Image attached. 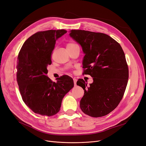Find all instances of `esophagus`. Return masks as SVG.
Listing matches in <instances>:
<instances>
[{"instance_id":"1","label":"esophagus","mask_w":146,"mask_h":146,"mask_svg":"<svg viewBox=\"0 0 146 146\" xmlns=\"http://www.w3.org/2000/svg\"><path fill=\"white\" fill-rule=\"evenodd\" d=\"M73 80H74V86H76L77 85V80L75 78H73Z\"/></svg>"}]
</instances>
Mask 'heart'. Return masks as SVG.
Here are the masks:
<instances>
[{
    "label": "heart",
    "instance_id": "1",
    "mask_svg": "<svg viewBox=\"0 0 146 146\" xmlns=\"http://www.w3.org/2000/svg\"><path fill=\"white\" fill-rule=\"evenodd\" d=\"M78 45L77 44H76L74 42H68L67 44H66V47H67V49L68 48H73L75 46H77Z\"/></svg>",
    "mask_w": 146,
    "mask_h": 146
}]
</instances>
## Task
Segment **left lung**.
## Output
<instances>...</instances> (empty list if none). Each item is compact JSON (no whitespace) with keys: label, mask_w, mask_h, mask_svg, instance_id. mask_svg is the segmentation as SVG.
Listing matches in <instances>:
<instances>
[{"label":"left lung","mask_w":146,"mask_h":146,"mask_svg":"<svg viewBox=\"0 0 146 146\" xmlns=\"http://www.w3.org/2000/svg\"><path fill=\"white\" fill-rule=\"evenodd\" d=\"M69 35L85 53L83 74L93 78L89 87L83 79L77 81L84 90L80 108L93 117L106 115L118 106L127 84L129 69L124 51L115 40L105 33L72 30Z\"/></svg>","instance_id":"obj_1"}]
</instances>
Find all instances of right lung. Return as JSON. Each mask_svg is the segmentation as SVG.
<instances>
[{
  "label": "right lung",
  "instance_id": "right-lung-1",
  "mask_svg": "<svg viewBox=\"0 0 146 146\" xmlns=\"http://www.w3.org/2000/svg\"><path fill=\"white\" fill-rule=\"evenodd\" d=\"M66 32L64 29L38 32L26 40L19 53L17 83L23 101L35 113L49 117L57 114L63 97L74 87L68 75L58 78L56 83L46 75L56 40Z\"/></svg>",
  "mask_w": 146,
  "mask_h": 146
}]
</instances>
